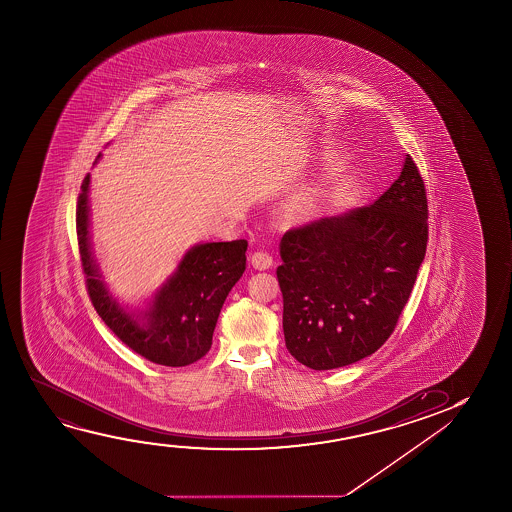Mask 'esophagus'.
<instances>
[{
	"label": "esophagus",
	"mask_w": 512,
	"mask_h": 512,
	"mask_svg": "<svg viewBox=\"0 0 512 512\" xmlns=\"http://www.w3.org/2000/svg\"><path fill=\"white\" fill-rule=\"evenodd\" d=\"M252 264L255 269H269V267L273 266V255L269 252H264V250H259V252H255L252 255Z\"/></svg>",
	"instance_id": "obj_1"
}]
</instances>
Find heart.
<instances>
[{
    "label": "heart",
    "instance_id": "obj_1",
    "mask_svg": "<svg viewBox=\"0 0 512 512\" xmlns=\"http://www.w3.org/2000/svg\"><path fill=\"white\" fill-rule=\"evenodd\" d=\"M337 178H329V182L322 183L320 187H315V189H306L302 190L299 196L295 197L294 206L297 210L302 211V213H306V211L315 210L318 203L322 201L323 196H327V192H329L330 187H334L336 185Z\"/></svg>",
    "mask_w": 512,
    "mask_h": 512
}]
</instances>
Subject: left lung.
Wrapping results in <instances>:
<instances>
[{
    "mask_svg": "<svg viewBox=\"0 0 512 512\" xmlns=\"http://www.w3.org/2000/svg\"><path fill=\"white\" fill-rule=\"evenodd\" d=\"M427 243V190L411 155L378 201L285 232L276 276L290 355L329 371L378 351L409 301Z\"/></svg>",
    "mask_w": 512,
    "mask_h": 512,
    "instance_id": "obj_1",
    "label": "left lung"
}]
</instances>
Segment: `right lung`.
Masks as SVG:
<instances>
[{
  "label": "right lung",
  "mask_w": 512,
  "mask_h": 512,
  "mask_svg": "<svg viewBox=\"0 0 512 512\" xmlns=\"http://www.w3.org/2000/svg\"><path fill=\"white\" fill-rule=\"evenodd\" d=\"M87 190L89 173L78 194L77 238L92 306L113 334L141 357L168 367L194 364L210 351L225 297L245 273L248 241L194 246L180 262L178 273L155 295L154 304L143 315L145 323H138L136 316L108 295L92 262Z\"/></svg>",
  "instance_id": "1"
}]
</instances>
